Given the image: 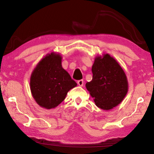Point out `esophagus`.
Wrapping results in <instances>:
<instances>
[{"instance_id": "esophagus-1", "label": "esophagus", "mask_w": 154, "mask_h": 154, "mask_svg": "<svg viewBox=\"0 0 154 154\" xmlns=\"http://www.w3.org/2000/svg\"><path fill=\"white\" fill-rule=\"evenodd\" d=\"M77 84L78 85H79V86H83V84H84V82H83V80H79L77 82Z\"/></svg>"}]
</instances>
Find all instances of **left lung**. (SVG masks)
Returning a JSON list of instances; mask_svg holds the SVG:
<instances>
[{
    "instance_id": "left-lung-1",
    "label": "left lung",
    "mask_w": 154,
    "mask_h": 154,
    "mask_svg": "<svg viewBox=\"0 0 154 154\" xmlns=\"http://www.w3.org/2000/svg\"><path fill=\"white\" fill-rule=\"evenodd\" d=\"M92 79L85 84L98 107L109 111L119 105L128 91L126 73L109 54L96 56L92 67Z\"/></svg>"
}]
</instances>
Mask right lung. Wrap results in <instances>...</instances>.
Here are the masks:
<instances>
[{"mask_svg":"<svg viewBox=\"0 0 154 154\" xmlns=\"http://www.w3.org/2000/svg\"><path fill=\"white\" fill-rule=\"evenodd\" d=\"M60 54L51 52L38 62L30 75V88L33 98L41 107L55 109L68 92L77 85L62 66Z\"/></svg>","mask_w":154,"mask_h":154,"instance_id":"right-lung-1","label":"right lung"}]
</instances>
